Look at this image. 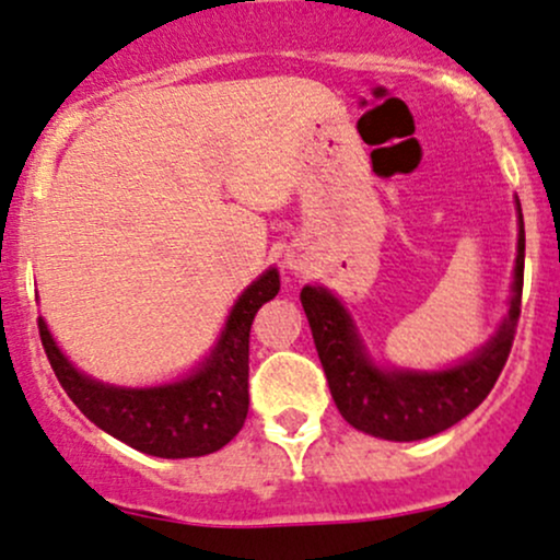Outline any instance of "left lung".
Segmentation results:
<instances>
[{
	"instance_id": "left-lung-1",
	"label": "left lung",
	"mask_w": 560,
	"mask_h": 560,
	"mask_svg": "<svg viewBox=\"0 0 560 560\" xmlns=\"http://www.w3.org/2000/svg\"><path fill=\"white\" fill-rule=\"evenodd\" d=\"M521 288H524V219L518 206L516 282H513L511 312L500 325L498 336L470 360L442 373H412V370L386 373L364 357L341 301L330 296L325 288L306 285L301 291V304L310 319L314 347L338 412L357 431L388 442H416L447 431L457 420L474 412L498 383L516 338Z\"/></svg>"
}]
</instances>
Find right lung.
Wrapping results in <instances>:
<instances>
[{
  "mask_svg": "<svg viewBox=\"0 0 560 560\" xmlns=\"http://www.w3.org/2000/svg\"><path fill=\"white\" fill-rule=\"evenodd\" d=\"M278 269H267L237 299L217 349L190 378L155 388H116L81 375L55 347L39 317L44 354L73 405L110 436L155 457H200L222 450L248 416V336L256 312L278 296Z\"/></svg>",
  "mask_w": 560,
  "mask_h": 560,
  "instance_id": "add662e5",
  "label": "right lung"
}]
</instances>
